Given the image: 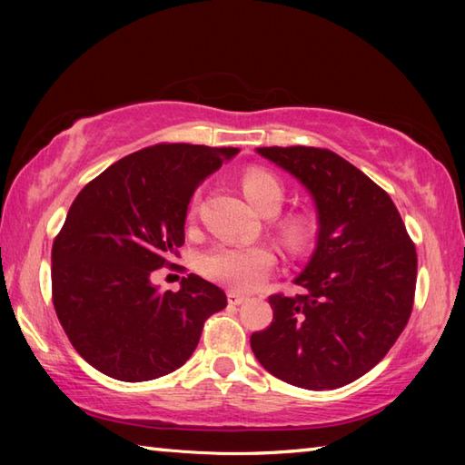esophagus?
<instances>
[{
    "label": "esophagus",
    "mask_w": 465,
    "mask_h": 465,
    "mask_svg": "<svg viewBox=\"0 0 465 465\" xmlns=\"http://www.w3.org/2000/svg\"><path fill=\"white\" fill-rule=\"evenodd\" d=\"M245 300V295H242V293H235V292H230L227 293V302H230V305H242Z\"/></svg>",
    "instance_id": "esophagus-1"
}]
</instances>
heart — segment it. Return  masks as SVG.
<instances>
[{
  "mask_svg": "<svg viewBox=\"0 0 465 465\" xmlns=\"http://www.w3.org/2000/svg\"><path fill=\"white\" fill-rule=\"evenodd\" d=\"M242 190L248 202L262 213H275L283 203V185L272 172L250 167L242 175ZM313 222L308 213H288L280 222L282 240L300 248L312 238ZM275 265V253L268 245L220 243L203 255L202 270L215 282L238 292H252L263 283Z\"/></svg>",
  "mask_w": 465,
  "mask_h": 465,
  "instance_id": "1",
  "label": "heart"
}]
</instances>
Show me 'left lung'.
<instances>
[{"label": "left lung", "instance_id": "left-lung-1", "mask_svg": "<svg viewBox=\"0 0 465 465\" xmlns=\"http://www.w3.org/2000/svg\"><path fill=\"white\" fill-rule=\"evenodd\" d=\"M318 207V245L295 278L305 293L270 295L273 322L253 331L255 358L303 390H335L368 373L408 325L418 253L388 192L322 147H260Z\"/></svg>", "mask_w": 465, "mask_h": 465}]
</instances>
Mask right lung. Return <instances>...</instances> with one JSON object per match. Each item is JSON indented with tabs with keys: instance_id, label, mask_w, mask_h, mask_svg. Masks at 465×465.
<instances>
[{
	"instance_id": "right-lung-1",
	"label": "right lung",
	"mask_w": 465,
	"mask_h": 465,
	"mask_svg": "<svg viewBox=\"0 0 465 465\" xmlns=\"http://www.w3.org/2000/svg\"><path fill=\"white\" fill-rule=\"evenodd\" d=\"M238 147L155 143L87 183L52 248V300L75 351L120 381H147L192 358L205 320L227 305L195 273L180 292L152 283L183 245L195 187Z\"/></svg>"
}]
</instances>
